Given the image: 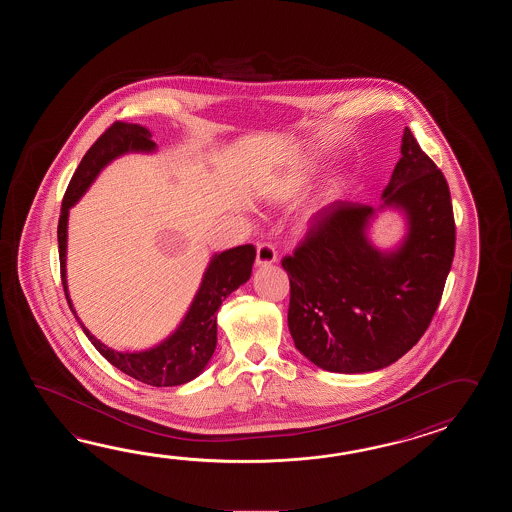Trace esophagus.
Segmentation results:
<instances>
[{
    "mask_svg": "<svg viewBox=\"0 0 512 512\" xmlns=\"http://www.w3.org/2000/svg\"><path fill=\"white\" fill-rule=\"evenodd\" d=\"M276 260H278V252L272 243L265 241L256 247V265H271Z\"/></svg>",
    "mask_w": 512,
    "mask_h": 512,
    "instance_id": "esophagus-1",
    "label": "esophagus"
}]
</instances>
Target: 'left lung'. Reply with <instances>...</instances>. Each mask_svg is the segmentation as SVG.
Listing matches in <instances>:
<instances>
[{
    "mask_svg": "<svg viewBox=\"0 0 512 512\" xmlns=\"http://www.w3.org/2000/svg\"><path fill=\"white\" fill-rule=\"evenodd\" d=\"M401 153L382 192L386 205L408 216L399 251L371 247L366 229L375 208L337 201L309 219L304 238L282 260L294 346L322 370L390 366L425 335L441 302L456 249L450 190L408 128Z\"/></svg>",
    "mask_w": 512,
    "mask_h": 512,
    "instance_id": "8db88e82",
    "label": "left lung"
}]
</instances>
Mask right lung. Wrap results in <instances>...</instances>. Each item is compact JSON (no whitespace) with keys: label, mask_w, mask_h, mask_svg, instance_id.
<instances>
[{"label":"right lung","mask_w":512,"mask_h":512,"mask_svg":"<svg viewBox=\"0 0 512 512\" xmlns=\"http://www.w3.org/2000/svg\"><path fill=\"white\" fill-rule=\"evenodd\" d=\"M153 148H155V142L152 141L150 131L139 124L117 120L98 137L97 141L93 142V146L82 157L77 172L73 174L67 185L64 201H62V212L58 219V254H60V276H62L64 293L73 313L75 309L67 294L66 280L69 208L77 203L89 185L95 181L98 172L109 161H113L122 153L152 152ZM254 258H256L254 245H240L216 254L208 265L203 283L197 291L194 302L190 305V311L186 313L183 324L172 337L166 338L157 348L148 349L142 353L113 351L93 337L78 320V316L77 320L98 353L122 373L155 388L185 384L196 379L197 375L205 370L218 342L216 313L219 305L232 291H236L240 285L251 278Z\"/></svg>","instance_id":"1"}]
</instances>
